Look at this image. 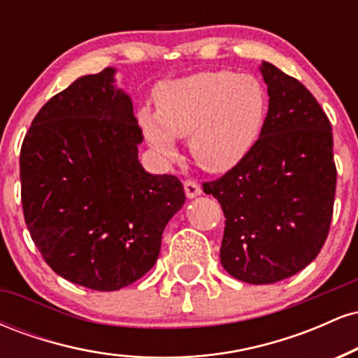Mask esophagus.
Here are the masks:
<instances>
[{
  "label": "esophagus",
  "mask_w": 358,
  "mask_h": 358,
  "mask_svg": "<svg viewBox=\"0 0 358 358\" xmlns=\"http://www.w3.org/2000/svg\"><path fill=\"white\" fill-rule=\"evenodd\" d=\"M183 188H185V195H187L188 199H195V196H199L200 193H202L200 185L193 182V180H187V182L183 183Z\"/></svg>",
  "instance_id": "34e87169"
}]
</instances>
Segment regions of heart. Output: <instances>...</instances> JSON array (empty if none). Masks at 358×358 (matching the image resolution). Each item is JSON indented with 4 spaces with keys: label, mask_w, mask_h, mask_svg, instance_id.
<instances>
[{
    "label": "heart",
    "mask_w": 358,
    "mask_h": 358,
    "mask_svg": "<svg viewBox=\"0 0 358 358\" xmlns=\"http://www.w3.org/2000/svg\"><path fill=\"white\" fill-rule=\"evenodd\" d=\"M156 113L141 108L138 122L163 162L176 158L175 138H188L192 158L210 173L237 166L257 143L268 114L264 85L249 73L196 72L155 90Z\"/></svg>",
    "instance_id": "heart-1"
}]
</instances>
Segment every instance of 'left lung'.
Listing matches in <instances>:
<instances>
[{
	"instance_id": "obj_1",
	"label": "left lung",
	"mask_w": 358,
	"mask_h": 358,
	"mask_svg": "<svg viewBox=\"0 0 358 358\" xmlns=\"http://www.w3.org/2000/svg\"><path fill=\"white\" fill-rule=\"evenodd\" d=\"M259 71L269 109L248 156L203 192L225 215L220 262L231 276L271 285L305 269L334 215V134L313 94L269 62Z\"/></svg>"
}]
</instances>
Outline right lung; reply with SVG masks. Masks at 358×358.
I'll return each instance as SVG.
<instances>
[{
  "mask_svg": "<svg viewBox=\"0 0 358 358\" xmlns=\"http://www.w3.org/2000/svg\"><path fill=\"white\" fill-rule=\"evenodd\" d=\"M114 76L108 67L53 96L20 153L31 239L59 276L96 291L145 276L185 203L176 176L151 175L139 163L143 131Z\"/></svg>",
  "mask_w": 358,
  "mask_h": 358,
  "instance_id": "right-lung-1",
  "label": "right lung"
}]
</instances>
